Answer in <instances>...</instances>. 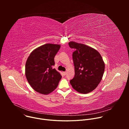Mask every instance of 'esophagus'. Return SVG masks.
<instances>
[{"label":"esophagus","mask_w":129,"mask_h":129,"mask_svg":"<svg viewBox=\"0 0 129 129\" xmlns=\"http://www.w3.org/2000/svg\"><path fill=\"white\" fill-rule=\"evenodd\" d=\"M63 73L64 76H66V74H67V72H66V71H64V72H63Z\"/></svg>","instance_id":"esophagus-1"}]
</instances>
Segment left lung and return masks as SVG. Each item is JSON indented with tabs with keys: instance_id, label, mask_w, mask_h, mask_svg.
<instances>
[{
	"instance_id": "1",
	"label": "left lung",
	"mask_w": 129,
	"mask_h": 129,
	"mask_svg": "<svg viewBox=\"0 0 129 129\" xmlns=\"http://www.w3.org/2000/svg\"><path fill=\"white\" fill-rule=\"evenodd\" d=\"M68 45L75 49L72 53L75 75L70 83L78 92L89 93L102 79L105 70L102 57L96 50L85 44L71 41Z\"/></svg>"
}]
</instances>
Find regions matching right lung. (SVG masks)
Here are the masks:
<instances>
[{
    "mask_svg": "<svg viewBox=\"0 0 129 129\" xmlns=\"http://www.w3.org/2000/svg\"><path fill=\"white\" fill-rule=\"evenodd\" d=\"M60 45L46 44L34 50L25 64V76L30 86L37 92L48 94L56 89L62 78L54 68V58Z\"/></svg>",
    "mask_w": 129,
    "mask_h": 129,
    "instance_id": "add662e5",
    "label": "right lung"
}]
</instances>
